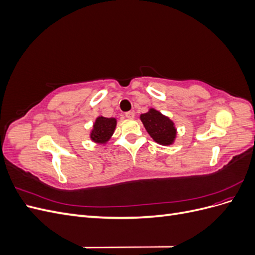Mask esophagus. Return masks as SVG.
<instances>
[{
	"instance_id": "1",
	"label": "esophagus",
	"mask_w": 255,
	"mask_h": 255,
	"mask_svg": "<svg viewBox=\"0 0 255 255\" xmlns=\"http://www.w3.org/2000/svg\"><path fill=\"white\" fill-rule=\"evenodd\" d=\"M126 117L128 119H133L135 117V114H134V112H127L126 113Z\"/></svg>"
}]
</instances>
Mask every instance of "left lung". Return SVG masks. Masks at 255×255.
<instances>
[{
  "label": "left lung",
  "mask_w": 255,
  "mask_h": 255,
  "mask_svg": "<svg viewBox=\"0 0 255 255\" xmlns=\"http://www.w3.org/2000/svg\"><path fill=\"white\" fill-rule=\"evenodd\" d=\"M140 120L153 140L163 145H170L176 137V128L172 120L158 111L150 109L140 115Z\"/></svg>",
  "instance_id": "left-lung-1"
}]
</instances>
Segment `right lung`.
Listing matches in <instances>:
<instances>
[{
  "mask_svg": "<svg viewBox=\"0 0 255 255\" xmlns=\"http://www.w3.org/2000/svg\"><path fill=\"white\" fill-rule=\"evenodd\" d=\"M116 126H117V120L115 118H106L103 116H99L91 129V140L101 144L106 143L113 136Z\"/></svg>",
  "mask_w": 255,
  "mask_h": 255,
  "instance_id": "add662e5",
  "label": "right lung"
}]
</instances>
